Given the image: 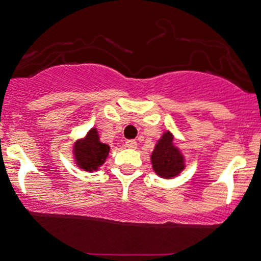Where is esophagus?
I'll return each mask as SVG.
<instances>
[{"mask_svg": "<svg viewBox=\"0 0 261 261\" xmlns=\"http://www.w3.org/2000/svg\"><path fill=\"white\" fill-rule=\"evenodd\" d=\"M125 147H127V148H130V149H136L137 142L134 141V139H128V141H125Z\"/></svg>", "mask_w": 261, "mask_h": 261, "instance_id": "1", "label": "esophagus"}]
</instances>
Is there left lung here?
Masks as SVG:
<instances>
[{
  "instance_id": "obj_1",
  "label": "left lung",
  "mask_w": 261,
  "mask_h": 261,
  "mask_svg": "<svg viewBox=\"0 0 261 261\" xmlns=\"http://www.w3.org/2000/svg\"><path fill=\"white\" fill-rule=\"evenodd\" d=\"M173 137L170 132L165 133L158 141L157 146L152 153L153 170L160 176L170 178L176 176L184 168V158L172 143Z\"/></svg>"
}]
</instances>
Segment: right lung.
Returning <instances> with one entry per match:
<instances>
[{
	"label": "right lung",
	"instance_id": "obj_1",
	"mask_svg": "<svg viewBox=\"0 0 261 261\" xmlns=\"http://www.w3.org/2000/svg\"><path fill=\"white\" fill-rule=\"evenodd\" d=\"M109 152V146L99 141L98 132L91 129L87 138L76 142L74 147V154L76 163L85 171L96 170L99 165H103Z\"/></svg>",
	"mask_w": 261,
	"mask_h": 261
}]
</instances>
